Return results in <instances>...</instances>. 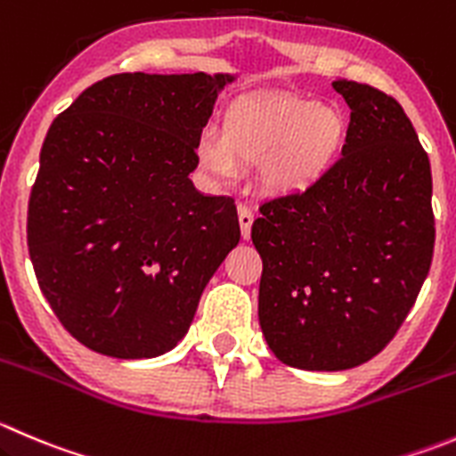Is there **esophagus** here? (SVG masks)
Wrapping results in <instances>:
<instances>
[{
    "label": "esophagus",
    "instance_id": "esophagus-1",
    "mask_svg": "<svg viewBox=\"0 0 456 456\" xmlns=\"http://www.w3.org/2000/svg\"><path fill=\"white\" fill-rule=\"evenodd\" d=\"M238 223H240V232L245 240H249L251 236V223H254V214H251L249 207L238 205Z\"/></svg>",
    "mask_w": 456,
    "mask_h": 456
}]
</instances>
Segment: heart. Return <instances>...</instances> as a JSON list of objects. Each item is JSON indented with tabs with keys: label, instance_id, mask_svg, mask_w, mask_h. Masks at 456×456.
<instances>
[{
	"label": "heart",
	"instance_id": "obj_1",
	"mask_svg": "<svg viewBox=\"0 0 456 456\" xmlns=\"http://www.w3.org/2000/svg\"><path fill=\"white\" fill-rule=\"evenodd\" d=\"M343 110L289 93L249 95L229 106L223 131L198 135L200 169L229 183L242 165L260 167V183L272 193H291L321 178L346 142Z\"/></svg>",
	"mask_w": 456,
	"mask_h": 456
}]
</instances>
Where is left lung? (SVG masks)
Segmentation results:
<instances>
[{
    "label": "left lung",
    "mask_w": 456,
    "mask_h": 456,
    "mask_svg": "<svg viewBox=\"0 0 456 456\" xmlns=\"http://www.w3.org/2000/svg\"><path fill=\"white\" fill-rule=\"evenodd\" d=\"M350 106L343 156L305 191L260 207L258 321L289 368L338 372L395 338L430 272L432 171L399 102L336 79Z\"/></svg>",
    "instance_id": "1"
}]
</instances>
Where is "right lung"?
Here are the masks:
<instances>
[{"label": "right lung", "mask_w": 456, "mask_h": 456, "mask_svg": "<svg viewBox=\"0 0 456 456\" xmlns=\"http://www.w3.org/2000/svg\"><path fill=\"white\" fill-rule=\"evenodd\" d=\"M229 73H120L53 120L28 200V254L73 338L153 359L187 334L240 240L236 205L193 187L196 142Z\"/></svg>", "instance_id": "right-lung-1"}]
</instances>
